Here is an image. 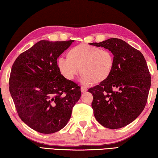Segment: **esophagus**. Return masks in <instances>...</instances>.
<instances>
[{
	"instance_id": "34e87169",
	"label": "esophagus",
	"mask_w": 158,
	"mask_h": 158,
	"mask_svg": "<svg viewBox=\"0 0 158 158\" xmlns=\"http://www.w3.org/2000/svg\"><path fill=\"white\" fill-rule=\"evenodd\" d=\"M87 90H88V89L85 87H84V86H81V93H85V92H86Z\"/></svg>"
}]
</instances>
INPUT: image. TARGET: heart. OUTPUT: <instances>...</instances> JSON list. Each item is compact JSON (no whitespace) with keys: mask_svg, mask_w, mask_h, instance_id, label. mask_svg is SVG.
Returning a JSON list of instances; mask_svg holds the SVG:
<instances>
[{"mask_svg":"<svg viewBox=\"0 0 158 158\" xmlns=\"http://www.w3.org/2000/svg\"><path fill=\"white\" fill-rule=\"evenodd\" d=\"M67 58L57 60V68L66 79L73 80L80 72L81 81L85 85L99 84L107 79L112 73L114 60L108 50L80 44L67 52Z\"/></svg>","mask_w":158,"mask_h":158,"instance_id":"heart-1","label":"heart"}]
</instances>
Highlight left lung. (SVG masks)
<instances>
[{"mask_svg": "<svg viewBox=\"0 0 158 158\" xmlns=\"http://www.w3.org/2000/svg\"><path fill=\"white\" fill-rule=\"evenodd\" d=\"M90 44L110 51L114 60L110 77L89 89L93 96L94 116L106 128L123 127L135 121L146 106L151 84L146 61L139 51L121 39Z\"/></svg>", "mask_w": 158, "mask_h": 158, "instance_id": "left-lung-1", "label": "left lung"}]
</instances>
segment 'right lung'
<instances>
[{"mask_svg": "<svg viewBox=\"0 0 158 158\" xmlns=\"http://www.w3.org/2000/svg\"><path fill=\"white\" fill-rule=\"evenodd\" d=\"M73 40H40L19 56L12 67L10 92L21 121L37 132H56L70 119L80 87L66 79L57 59Z\"/></svg>", "mask_w": 158, "mask_h": 158, "instance_id": "right-lung-1", "label": "right lung"}]
</instances>
